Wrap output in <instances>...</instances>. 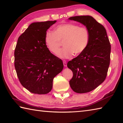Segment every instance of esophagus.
<instances>
[{"label":"esophagus","instance_id":"34e87169","mask_svg":"<svg viewBox=\"0 0 123 123\" xmlns=\"http://www.w3.org/2000/svg\"><path fill=\"white\" fill-rule=\"evenodd\" d=\"M63 66L64 67H67V62L65 61V60H64V61H63Z\"/></svg>","mask_w":123,"mask_h":123}]
</instances>
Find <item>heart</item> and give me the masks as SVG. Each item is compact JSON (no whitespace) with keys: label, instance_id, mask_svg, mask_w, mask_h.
<instances>
[{"label":"heart","instance_id":"obj_1","mask_svg":"<svg viewBox=\"0 0 123 123\" xmlns=\"http://www.w3.org/2000/svg\"><path fill=\"white\" fill-rule=\"evenodd\" d=\"M90 38V33L87 27L68 23L58 25L55 32L47 31L44 41L49 49L54 54L59 52L61 42H63L64 48L58 55L61 58L68 59L74 53L77 55L83 53L87 48Z\"/></svg>","mask_w":123,"mask_h":123}]
</instances>
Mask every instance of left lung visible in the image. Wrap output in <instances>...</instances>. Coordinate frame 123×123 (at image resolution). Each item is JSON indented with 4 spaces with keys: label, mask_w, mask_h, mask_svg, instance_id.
<instances>
[{
    "label": "left lung",
    "mask_w": 123,
    "mask_h": 123,
    "mask_svg": "<svg viewBox=\"0 0 123 123\" xmlns=\"http://www.w3.org/2000/svg\"><path fill=\"white\" fill-rule=\"evenodd\" d=\"M69 19L83 24L90 33L87 48L67 64L73 72L69 81L72 89L77 93L88 92L106 79L110 64V42L105 27L91 16H77Z\"/></svg>",
    "instance_id": "8db88e82"
}]
</instances>
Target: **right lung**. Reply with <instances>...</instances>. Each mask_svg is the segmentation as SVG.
Listing matches in <instances>:
<instances>
[{
    "label": "right lung",
    "mask_w": 123,
    "mask_h": 123,
    "mask_svg": "<svg viewBox=\"0 0 123 123\" xmlns=\"http://www.w3.org/2000/svg\"><path fill=\"white\" fill-rule=\"evenodd\" d=\"M56 22L33 23L18 38L14 52L16 71L22 85L33 93L51 91L54 78L63 68V62L51 53L44 41L47 30Z\"/></svg>",
    "instance_id": "right-lung-1"
}]
</instances>
